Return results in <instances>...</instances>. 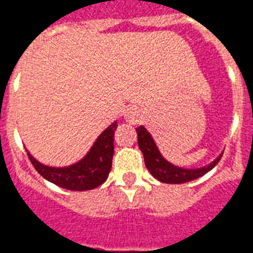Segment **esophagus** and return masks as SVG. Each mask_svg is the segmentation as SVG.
Listing matches in <instances>:
<instances>
[{
  "label": "esophagus",
  "instance_id": "esophagus-1",
  "mask_svg": "<svg viewBox=\"0 0 253 253\" xmlns=\"http://www.w3.org/2000/svg\"><path fill=\"white\" fill-rule=\"evenodd\" d=\"M125 120L129 124H137L139 122V115H138L137 109H133V107L128 109L126 113H125Z\"/></svg>",
  "mask_w": 253,
  "mask_h": 253
}]
</instances>
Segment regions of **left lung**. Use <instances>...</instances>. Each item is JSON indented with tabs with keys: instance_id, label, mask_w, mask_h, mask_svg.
Listing matches in <instances>:
<instances>
[{
	"instance_id": "left-lung-1",
	"label": "left lung",
	"mask_w": 253,
	"mask_h": 253,
	"mask_svg": "<svg viewBox=\"0 0 253 253\" xmlns=\"http://www.w3.org/2000/svg\"><path fill=\"white\" fill-rule=\"evenodd\" d=\"M137 133L138 146H139L140 151L144 156V163H146L147 169L151 172V175L154 178H157L158 181L165 182V184H185V182L202 177L207 172L214 169L216 166V163L219 162V160L222 158L223 153L219 154L213 162L204 167H200V169H182V167L172 165V163H169V161L162 157V154L158 151L153 138L144 126H142V125L138 126Z\"/></svg>"
}]
</instances>
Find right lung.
Segmentation results:
<instances>
[{
	"label": "right lung",
	"mask_w": 253,
	"mask_h": 253,
	"mask_svg": "<svg viewBox=\"0 0 253 253\" xmlns=\"http://www.w3.org/2000/svg\"><path fill=\"white\" fill-rule=\"evenodd\" d=\"M118 122L109 125L96 139L90 152L75 165L67 167H49L35 160L28 152L29 160L40 175L57 186L72 191H86L106 181L111 169L114 154V134Z\"/></svg>",
	"instance_id": "add662e5"
}]
</instances>
